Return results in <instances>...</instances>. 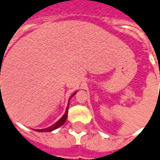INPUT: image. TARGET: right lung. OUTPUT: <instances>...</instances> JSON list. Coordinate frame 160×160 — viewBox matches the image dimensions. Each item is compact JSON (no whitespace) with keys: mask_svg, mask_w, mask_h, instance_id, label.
I'll list each match as a JSON object with an SVG mask.
<instances>
[{"mask_svg":"<svg viewBox=\"0 0 160 160\" xmlns=\"http://www.w3.org/2000/svg\"><path fill=\"white\" fill-rule=\"evenodd\" d=\"M75 94H76V92L74 93V94H72V96H73ZM69 101H70V100H69ZM68 106H69V103H68ZM67 112H68V107H67V108H66V113L64 114V116H63V117H62L61 118H60V119L56 122V123H54L53 125L50 126V127L46 128V129H43V130H36V131H39V132H50V131H52V130H56V129H58V127H60V126H62L64 123H65V122L66 121V118H67Z\"/></svg>","mask_w":160,"mask_h":160,"instance_id":"1","label":"right lung"}]
</instances>
